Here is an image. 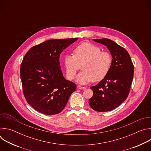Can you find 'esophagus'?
<instances>
[{
    "instance_id": "esophagus-1",
    "label": "esophagus",
    "mask_w": 151,
    "mask_h": 151,
    "mask_svg": "<svg viewBox=\"0 0 151 151\" xmlns=\"http://www.w3.org/2000/svg\"><path fill=\"white\" fill-rule=\"evenodd\" d=\"M77 88L79 89V90H85L86 88L85 87H82V86H81V85H78Z\"/></svg>"
}]
</instances>
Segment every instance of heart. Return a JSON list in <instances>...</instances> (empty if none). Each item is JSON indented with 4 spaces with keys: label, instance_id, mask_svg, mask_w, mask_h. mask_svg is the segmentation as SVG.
Here are the masks:
<instances>
[{
    "label": "heart",
    "instance_id": "heart-1",
    "mask_svg": "<svg viewBox=\"0 0 151 151\" xmlns=\"http://www.w3.org/2000/svg\"><path fill=\"white\" fill-rule=\"evenodd\" d=\"M112 59L107 52L88 42H83L75 48L73 55H66L63 64L66 77L69 80L75 78L82 66V71L76 77V81L86 84L91 81L103 80L110 71Z\"/></svg>",
    "mask_w": 151,
    "mask_h": 151
}]
</instances>
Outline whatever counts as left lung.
<instances>
[{
    "label": "left lung",
    "instance_id": "obj_1",
    "mask_svg": "<svg viewBox=\"0 0 151 151\" xmlns=\"http://www.w3.org/2000/svg\"><path fill=\"white\" fill-rule=\"evenodd\" d=\"M93 40L106 46L113 59L107 75L90 88L93 96L89 104L97 112L110 111L127 98L133 81L134 65L127 51L113 40L106 38Z\"/></svg>",
    "mask_w": 151,
    "mask_h": 151
}]
</instances>
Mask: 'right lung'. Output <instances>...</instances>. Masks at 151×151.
Here are the masks:
<instances>
[{
  "label": "right lung",
  "mask_w": 151,
  "mask_h": 151,
  "mask_svg": "<svg viewBox=\"0 0 151 151\" xmlns=\"http://www.w3.org/2000/svg\"><path fill=\"white\" fill-rule=\"evenodd\" d=\"M77 39L46 40L32 47L23 58L20 68L23 94L37 111L48 115L60 113L75 91L76 84L64 78L59 58Z\"/></svg>",
  "instance_id": "add662e5"
}]
</instances>
